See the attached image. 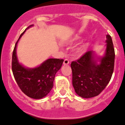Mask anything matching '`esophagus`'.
Returning <instances> with one entry per match:
<instances>
[{
  "label": "esophagus",
  "instance_id": "esophagus-1",
  "mask_svg": "<svg viewBox=\"0 0 125 125\" xmlns=\"http://www.w3.org/2000/svg\"><path fill=\"white\" fill-rule=\"evenodd\" d=\"M69 64V61L68 59H64L63 62V64L64 65H67Z\"/></svg>",
  "mask_w": 125,
  "mask_h": 125
}]
</instances>
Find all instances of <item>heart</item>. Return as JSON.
I'll use <instances>...</instances> for the list:
<instances>
[{
    "instance_id": "1",
    "label": "heart",
    "mask_w": 125,
    "mask_h": 125,
    "mask_svg": "<svg viewBox=\"0 0 125 125\" xmlns=\"http://www.w3.org/2000/svg\"><path fill=\"white\" fill-rule=\"evenodd\" d=\"M80 37H79V35H75L73 38L70 39L67 42L69 43H73L80 40ZM87 49H88V47L87 45H82L75 49V54L77 56H82L87 52Z\"/></svg>"
}]
</instances>
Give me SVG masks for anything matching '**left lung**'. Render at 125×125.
Segmentation results:
<instances>
[{"label":"left lung","mask_w":125,"mask_h":125,"mask_svg":"<svg viewBox=\"0 0 125 125\" xmlns=\"http://www.w3.org/2000/svg\"><path fill=\"white\" fill-rule=\"evenodd\" d=\"M106 38V49L103 56H97L95 51H90L71 63L73 86L76 94L84 98L99 95L112 77L115 50L111 36L107 34Z\"/></svg>","instance_id":"8db88e82"}]
</instances>
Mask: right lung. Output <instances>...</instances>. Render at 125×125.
Returning <instances> with one entry per match:
<instances>
[{"mask_svg":"<svg viewBox=\"0 0 125 125\" xmlns=\"http://www.w3.org/2000/svg\"><path fill=\"white\" fill-rule=\"evenodd\" d=\"M31 25L26 30L32 27ZM26 30L20 36L12 55V72L21 90L31 98L41 99L49 94L53 86L55 74L61 68L63 59L50 58L38 66L29 68L19 62L16 49L17 43Z\"/></svg>","mask_w":125,"mask_h":125,"instance_id":"obj_1","label":"right lung"}]
</instances>
